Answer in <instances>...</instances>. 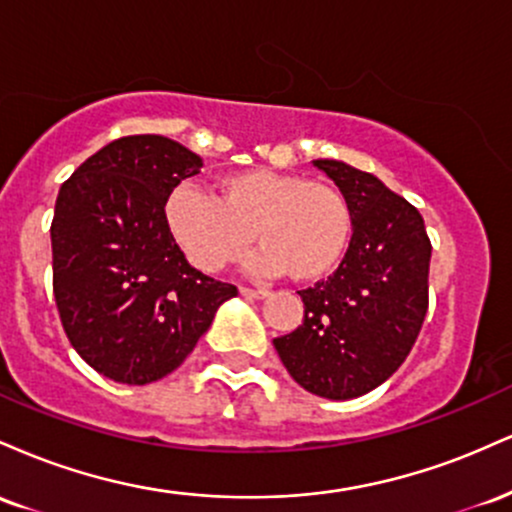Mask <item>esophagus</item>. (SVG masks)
<instances>
[{
	"label": "esophagus",
	"instance_id": "34e87169",
	"mask_svg": "<svg viewBox=\"0 0 512 512\" xmlns=\"http://www.w3.org/2000/svg\"><path fill=\"white\" fill-rule=\"evenodd\" d=\"M240 296H245V298H264V296H267V291L248 289V286H240Z\"/></svg>",
	"mask_w": 512,
	"mask_h": 512
}]
</instances>
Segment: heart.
I'll use <instances>...</instances> for the list:
<instances>
[{"label":"heart","instance_id":"1","mask_svg":"<svg viewBox=\"0 0 512 512\" xmlns=\"http://www.w3.org/2000/svg\"><path fill=\"white\" fill-rule=\"evenodd\" d=\"M170 238L199 272L238 262L255 240V264L315 281L337 269L351 240V211L337 187L296 173L250 168L221 175L214 195L182 182L166 199Z\"/></svg>","mask_w":512,"mask_h":512}]
</instances>
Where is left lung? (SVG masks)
<instances>
[{
  "label": "left lung",
  "mask_w": 512,
  "mask_h": 512,
  "mask_svg": "<svg viewBox=\"0 0 512 512\" xmlns=\"http://www.w3.org/2000/svg\"><path fill=\"white\" fill-rule=\"evenodd\" d=\"M351 211L337 272L298 291L303 325L274 339L298 385L327 399H354L383 385L409 356L428 310L431 240L416 207L375 175L317 158Z\"/></svg>",
  "instance_id": "left-lung-1"
}]
</instances>
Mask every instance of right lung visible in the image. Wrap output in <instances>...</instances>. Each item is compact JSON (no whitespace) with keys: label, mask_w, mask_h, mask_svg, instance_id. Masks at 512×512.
Listing matches in <instances>:
<instances>
[{"label":"right lung","mask_w":512,"mask_h":512,"mask_svg":"<svg viewBox=\"0 0 512 512\" xmlns=\"http://www.w3.org/2000/svg\"><path fill=\"white\" fill-rule=\"evenodd\" d=\"M199 168L173 139L134 134L60 187L50 226L57 310L76 354L115 383L173 373L238 293L197 272L168 233L166 199Z\"/></svg>","instance_id":"right-lung-1"}]
</instances>
